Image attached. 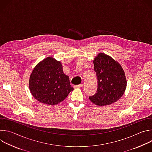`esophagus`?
Listing matches in <instances>:
<instances>
[{
  "label": "esophagus",
  "mask_w": 152,
  "mask_h": 152,
  "mask_svg": "<svg viewBox=\"0 0 152 152\" xmlns=\"http://www.w3.org/2000/svg\"><path fill=\"white\" fill-rule=\"evenodd\" d=\"M83 85L82 84H79V85H74L73 87L75 88H80L81 87H82Z\"/></svg>",
  "instance_id": "34e87169"
}]
</instances>
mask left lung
<instances>
[{
	"label": "left lung",
	"instance_id": "left-lung-1",
	"mask_svg": "<svg viewBox=\"0 0 152 152\" xmlns=\"http://www.w3.org/2000/svg\"><path fill=\"white\" fill-rule=\"evenodd\" d=\"M94 69L97 75L96 93L89 96L90 100L98 106H106L117 102L124 94L127 82L120 65L111 57L99 53L95 58Z\"/></svg>",
	"mask_w": 152,
	"mask_h": 152
}]
</instances>
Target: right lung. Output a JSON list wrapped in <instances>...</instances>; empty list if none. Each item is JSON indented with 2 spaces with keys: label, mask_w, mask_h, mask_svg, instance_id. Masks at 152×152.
Instances as JSON below:
<instances>
[{
  "label": "right lung",
  "mask_w": 152,
  "mask_h": 152,
  "mask_svg": "<svg viewBox=\"0 0 152 152\" xmlns=\"http://www.w3.org/2000/svg\"><path fill=\"white\" fill-rule=\"evenodd\" d=\"M29 89L35 99L49 105L64 100L73 90L61 62L52 57L42 61L34 68L30 76Z\"/></svg>",
  "instance_id": "1"
}]
</instances>
